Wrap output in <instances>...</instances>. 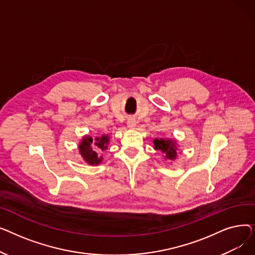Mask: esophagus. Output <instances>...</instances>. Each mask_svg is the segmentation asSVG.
Here are the masks:
<instances>
[{"label": "esophagus", "mask_w": 255, "mask_h": 255, "mask_svg": "<svg viewBox=\"0 0 255 255\" xmlns=\"http://www.w3.org/2000/svg\"><path fill=\"white\" fill-rule=\"evenodd\" d=\"M127 126L130 128V129H134L136 127V121L134 119H129L127 121Z\"/></svg>", "instance_id": "esophagus-1"}]
</instances>
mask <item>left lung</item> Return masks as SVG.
Masks as SVG:
<instances>
[{
  "mask_svg": "<svg viewBox=\"0 0 255 255\" xmlns=\"http://www.w3.org/2000/svg\"><path fill=\"white\" fill-rule=\"evenodd\" d=\"M155 149L160 150L162 153H164L165 158L169 160L176 159L177 156V146L175 141L171 139H155L154 140Z\"/></svg>",
  "mask_w": 255,
  "mask_h": 255,
  "instance_id": "1",
  "label": "left lung"
}]
</instances>
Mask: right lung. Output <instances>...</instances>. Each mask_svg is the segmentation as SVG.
<instances>
[{
	"label": "right lung",
	"instance_id": "1",
	"mask_svg": "<svg viewBox=\"0 0 255 255\" xmlns=\"http://www.w3.org/2000/svg\"><path fill=\"white\" fill-rule=\"evenodd\" d=\"M107 143H109V136L107 135H102L100 138L98 137L95 140H93L91 136H86L78 146L79 153L89 164H99L102 158L98 157L97 152L100 150H106Z\"/></svg>",
	"mask_w": 255,
	"mask_h": 255
}]
</instances>
